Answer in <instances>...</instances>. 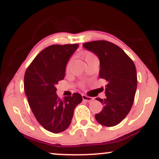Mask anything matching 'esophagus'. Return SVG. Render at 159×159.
<instances>
[{
	"label": "esophagus",
	"instance_id": "34e87169",
	"mask_svg": "<svg viewBox=\"0 0 159 159\" xmlns=\"http://www.w3.org/2000/svg\"><path fill=\"white\" fill-rule=\"evenodd\" d=\"M82 98H83L84 101L88 102H90L93 100V98L90 97V96H86V95H82Z\"/></svg>",
	"mask_w": 159,
	"mask_h": 159
}]
</instances>
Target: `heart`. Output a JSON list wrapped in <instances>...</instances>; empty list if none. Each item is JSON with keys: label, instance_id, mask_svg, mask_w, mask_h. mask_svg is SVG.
Masks as SVG:
<instances>
[{"label": "heart", "instance_id": "b5f03b06", "mask_svg": "<svg viewBox=\"0 0 159 159\" xmlns=\"http://www.w3.org/2000/svg\"><path fill=\"white\" fill-rule=\"evenodd\" d=\"M81 57H82V58H83L84 61L86 63H87V62L92 61V60L96 59V56H95L94 54H93V53L89 52H83V53H82V54H81ZM69 66V63H68L66 68L68 69Z\"/></svg>", "mask_w": 159, "mask_h": 159}]
</instances>
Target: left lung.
<instances>
[{
    "label": "left lung",
    "instance_id": "1",
    "mask_svg": "<svg viewBox=\"0 0 159 159\" xmlns=\"http://www.w3.org/2000/svg\"><path fill=\"white\" fill-rule=\"evenodd\" d=\"M83 46L98 57L100 61L98 77L107 82L106 98H96L104 107L95 117L105 126H114L127 116L134 102L137 89L135 66L123 49L110 42H89Z\"/></svg>",
    "mask_w": 159,
    "mask_h": 159
}]
</instances>
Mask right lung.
I'll list each match as a JSON object with an SVG mask.
<instances>
[{
	"label": "right lung",
	"instance_id": "add662e5",
	"mask_svg": "<svg viewBox=\"0 0 159 159\" xmlns=\"http://www.w3.org/2000/svg\"><path fill=\"white\" fill-rule=\"evenodd\" d=\"M78 44L52 45L43 49L27 69L25 93L36 120L53 133L65 131L70 125L74 110L82 102L79 93L61 99L56 85L65 77L69 58L78 48Z\"/></svg>",
	"mask_w": 159,
	"mask_h": 159
}]
</instances>
